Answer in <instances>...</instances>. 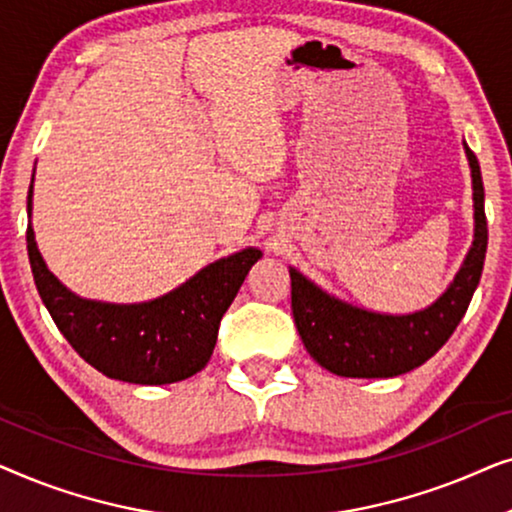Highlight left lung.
<instances>
[{
	"label": "left lung",
	"instance_id": "1",
	"mask_svg": "<svg viewBox=\"0 0 512 512\" xmlns=\"http://www.w3.org/2000/svg\"><path fill=\"white\" fill-rule=\"evenodd\" d=\"M473 174L475 240L459 275L422 312L391 317L359 310L317 289L298 270L291 275V310L303 345L319 366L340 377H396L429 361L464 319L487 254L485 186L475 153L466 146Z\"/></svg>",
	"mask_w": 512,
	"mask_h": 512
}]
</instances>
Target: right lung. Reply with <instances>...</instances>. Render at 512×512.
I'll list each match as a JSON object with an SVG mask.
<instances>
[{"label":"right lung","instance_id":"add662e5","mask_svg":"<svg viewBox=\"0 0 512 512\" xmlns=\"http://www.w3.org/2000/svg\"><path fill=\"white\" fill-rule=\"evenodd\" d=\"M27 256L46 310L83 361L114 380L170 384L207 366L223 314L261 251L244 249L221 258L177 291L142 305L95 303L67 291L46 268L32 226H27Z\"/></svg>","mask_w":512,"mask_h":512}]
</instances>
